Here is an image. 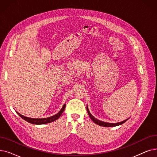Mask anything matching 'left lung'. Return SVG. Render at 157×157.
I'll list each match as a JSON object with an SVG mask.
<instances>
[{
	"label": "left lung",
	"mask_w": 157,
	"mask_h": 157,
	"mask_svg": "<svg viewBox=\"0 0 157 157\" xmlns=\"http://www.w3.org/2000/svg\"><path fill=\"white\" fill-rule=\"evenodd\" d=\"M86 110H87V112L88 113V115H89V117H90V119L92 120V121L94 122H95V124H97L99 126H104V127H113V126H119V125H121L122 124L124 123V122L129 119H127L123 121H121V122H116V123H110V122H104V121H101L100 120H98L96 118H95L93 115L90 113L89 110H88V106H86Z\"/></svg>",
	"instance_id": "1"
}]
</instances>
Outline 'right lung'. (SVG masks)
Wrapping results in <instances>:
<instances>
[{"label":"right lung","instance_id":"obj_1","mask_svg":"<svg viewBox=\"0 0 157 157\" xmlns=\"http://www.w3.org/2000/svg\"><path fill=\"white\" fill-rule=\"evenodd\" d=\"M65 104L63 105L62 108L61 109L60 111L55 114L54 115H52L51 117H47V118H43V119H34V118H30V117H25L24 115L20 114V113L16 112L17 113V114L20 116V117H22L23 119H24L25 121H26L27 122H29V123L31 124H47V123H49V122H53L54 121L57 120L61 115H62L63 112L65 110Z\"/></svg>","mask_w":157,"mask_h":157}]
</instances>
